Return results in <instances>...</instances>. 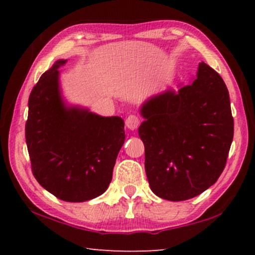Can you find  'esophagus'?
Here are the masks:
<instances>
[{
    "label": "esophagus",
    "mask_w": 255,
    "mask_h": 255,
    "mask_svg": "<svg viewBox=\"0 0 255 255\" xmlns=\"http://www.w3.org/2000/svg\"><path fill=\"white\" fill-rule=\"evenodd\" d=\"M125 124H126V127L128 129H130V130H135V129L139 126L140 120L137 117V116L130 115L126 118V122H125Z\"/></svg>",
    "instance_id": "obj_1"
}]
</instances>
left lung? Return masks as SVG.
Masks as SVG:
<instances>
[{"instance_id": "8db88e82", "label": "left lung", "mask_w": 255, "mask_h": 255, "mask_svg": "<svg viewBox=\"0 0 255 255\" xmlns=\"http://www.w3.org/2000/svg\"><path fill=\"white\" fill-rule=\"evenodd\" d=\"M140 112L145 120L138 133L155 195L188 200L218 180L234 136V119L228 90L217 72L201 62L191 84L150 98Z\"/></svg>"}]
</instances>
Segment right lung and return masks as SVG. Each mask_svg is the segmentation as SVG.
<instances>
[{
	"instance_id": "add662e5",
	"label": "right lung",
	"mask_w": 255,
	"mask_h": 255,
	"mask_svg": "<svg viewBox=\"0 0 255 255\" xmlns=\"http://www.w3.org/2000/svg\"><path fill=\"white\" fill-rule=\"evenodd\" d=\"M59 59L40 76L28 101L25 141L34 178L68 202H83L106 191L125 143V123L79 107H66L59 90Z\"/></svg>"
}]
</instances>
